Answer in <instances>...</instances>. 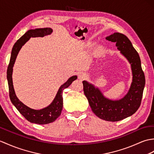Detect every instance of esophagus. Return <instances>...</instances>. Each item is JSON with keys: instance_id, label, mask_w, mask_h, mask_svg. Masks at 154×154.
<instances>
[{"instance_id": "34e87169", "label": "esophagus", "mask_w": 154, "mask_h": 154, "mask_svg": "<svg viewBox=\"0 0 154 154\" xmlns=\"http://www.w3.org/2000/svg\"><path fill=\"white\" fill-rule=\"evenodd\" d=\"M85 77H86V74H85L83 73H81L79 74V75H78V78L81 80L83 79H85Z\"/></svg>"}]
</instances>
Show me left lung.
<instances>
[{"label": "left lung", "mask_w": 154, "mask_h": 154, "mask_svg": "<svg viewBox=\"0 0 154 154\" xmlns=\"http://www.w3.org/2000/svg\"><path fill=\"white\" fill-rule=\"evenodd\" d=\"M106 40L115 42L117 49L131 63L133 82L128 93L118 100L104 97L101 91L93 85L83 81V91L92 112L100 119L108 121H118L134 114L140 106L145 86V76L140 58L131 42L125 35L114 33Z\"/></svg>", "instance_id": "1"}]
</instances>
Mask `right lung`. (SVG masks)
<instances>
[{"mask_svg":"<svg viewBox=\"0 0 154 154\" xmlns=\"http://www.w3.org/2000/svg\"><path fill=\"white\" fill-rule=\"evenodd\" d=\"M52 33V29L50 27L38 28L27 31L14 44L11 53L8 70H7V80H8V83L10 100L16 109L19 111V112L27 121L31 123L39 125H45L54 122L61 115L63 108V91L68 87L73 81L76 80L77 77L76 75L71 77L65 83L61 86L57 92L56 97L48 106L43 109L37 110L29 108L17 98L15 91H14L12 82L13 66L20 50L28 40H29L31 37H44L46 35H51Z\"/></svg>","mask_w":154,"mask_h":154,"instance_id":"add662e5","label":"right lung"}]
</instances>
